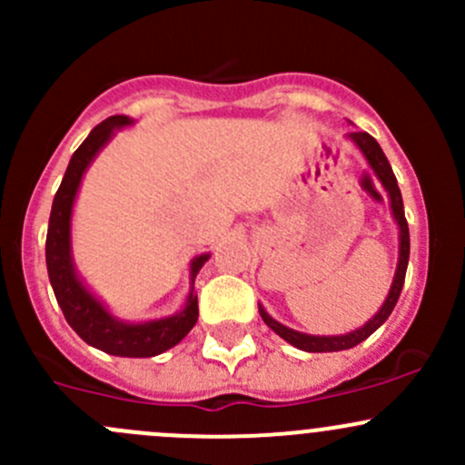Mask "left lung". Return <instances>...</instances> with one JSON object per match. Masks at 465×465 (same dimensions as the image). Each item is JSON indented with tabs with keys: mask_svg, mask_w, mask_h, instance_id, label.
Wrapping results in <instances>:
<instances>
[{
	"mask_svg": "<svg viewBox=\"0 0 465 465\" xmlns=\"http://www.w3.org/2000/svg\"><path fill=\"white\" fill-rule=\"evenodd\" d=\"M349 137L358 143V148L362 150L364 157H367L369 166L373 168V173L378 175V180L382 182V186L387 189L389 200H391L393 218H396L398 229H401V259H398L396 279H393L391 290H389L387 302H384L382 308H380L376 315H373V320H369L362 328L349 332V335L317 337V335H306V332H297V331H292V328H285L283 323L272 320V317L259 306L262 322H265L267 326L276 332V335H281L285 341H290L292 346H297V349L308 351V353H332V351L353 349V346H358L360 341L367 340L371 332H376L378 328L387 322V317L391 315L393 308H396L398 297H401L402 283H405L407 262H410V227H407L405 209H402V195H401V189H398L396 175H393V171H391V163H389V159L384 157L380 143L369 133H353V134H349Z\"/></svg>",
	"mask_w": 465,
	"mask_h": 465,
	"instance_id": "obj_1",
	"label": "left lung"
}]
</instances>
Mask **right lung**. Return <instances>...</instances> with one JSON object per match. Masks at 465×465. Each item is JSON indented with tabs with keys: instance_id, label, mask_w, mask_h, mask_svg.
I'll use <instances>...</instances> for the list:
<instances>
[{
	"instance_id": "add662e5",
	"label": "right lung",
	"mask_w": 465,
	"mask_h": 465,
	"mask_svg": "<svg viewBox=\"0 0 465 465\" xmlns=\"http://www.w3.org/2000/svg\"><path fill=\"white\" fill-rule=\"evenodd\" d=\"M133 124L128 116L116 114L98 124L87 139L78 145L72 154L67 171H64L60 189L51 204L49 229H46V270H49L51 288H54L58 306L69 326L81 335L94 349H101L110 355L121 358H153L163 353L177 341L189 335L191 328L198 322V297L191 290L186 299V308L177 315L166 320L145 322V323H124L110 315L101 302L87 292L85 285L78 281L69 254V220H72V206L76 198L81 177L94 159V154L105 145L116 128ZM209 261V254L198 256L191 262V276L200 272V267Z\"/></svg>"
}]
</instances>
